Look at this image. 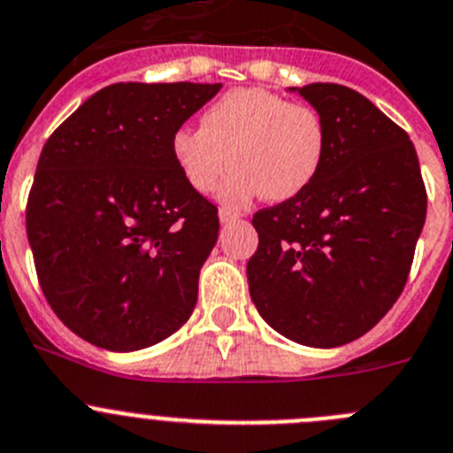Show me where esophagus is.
Returning a JSON list of instances; mask_svg holds the SVG:
<instances>
[{
  "mask_svg": "<svg viewBox=\"0 0 453 453\" xmlns=\"http://www.w3.org/2000/svg\"><path fill=\"white\" fill-rule=\"evenodd\" d=\"M219 221H221L223 226H227V223L232 221H239V212H232L227 207H221V210H219Z\"/></svg>",
  "mask_w": 453,
  "mask_h": 453,
  "instance_id": "1",
  "label": "esophagus"
}]
</instances>
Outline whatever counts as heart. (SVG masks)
Segmentation results:
<instances>
[{"label":"heart","mask_w":453,"mask_h":453,"mask_svg":"<svg viewBox=\"0 0 453 453\" xmlns=\"http://www.w3.org/2000/svg\"><path fill=\"white\" fill-rule=\"evenodd\" d=\"M326 134L319 113L279 93L246 87L227 91L203 113V127L185 125L172 138L180 174L196 192L221 185L227 205L264 194L274 203L299 196L324 163Z\"/></svg>","instance_id":"obj_1"}]
</instances>
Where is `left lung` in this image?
Returning a JSON list of instances; mask_svg holds the SVG:
<instances>
[{"mask_svg": "<svg viewBox=\"0 0 453 453\" xmlns=\"http://www.w3.org/2000/svg\"><path fill=\"white\" fill-rule=\"evenodd\" d=\"M290 91L319 113L326 151L299 196L252 219L248 286L274 331L333 349L369 333L403 293L426 192L407 131L362 93L331 82Z\"/></svg>", "mask_w": 453, "mask_h": 453, "instance_id": "obj_1", "label": "left lung"}]
</instances>
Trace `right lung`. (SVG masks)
<instances>
[{
	"instance_id": "obj_1",
	"label": "right lung",
	"mask_w": 453,
	"mask_h": 453,
	"mask_svg": "<svg viewBox=\"0 0 453 453\" xmlns=\"http://www.w3.org/2000/svg\"><path fill=\"white\" fill-rule=\"evenodd\" d=\"M221 84L118 82L46 141L27 205L37 279L75 335L141 350L192 315L217 207L180 174L172 138Z\"/></svg>"
}]
</instances>
